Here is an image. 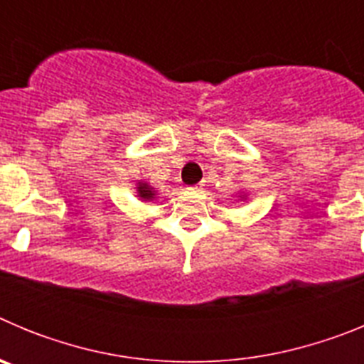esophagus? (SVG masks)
<instances>
[{
	"instance_id": "34e87169",
	"label": "esophagus",
	"mask_w": 364,
	"mask_h": 364,
	"mask_svg": "<svg viewBox=\"0 0 364 364\" xmlns=\"http://www.w3.org/2000/svg\"><path fill=\"white\" fill-rule=\"evenodd\" d=\"M189 189H191V191H200L202 186H193V188H189Z\"/></svg>"
}]
</instances>
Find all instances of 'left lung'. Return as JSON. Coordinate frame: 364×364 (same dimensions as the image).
Returning <instances> with one entry per match:
<instances>
[{
    "instance_id": "obj_1",
    "label": "left lung",
    "mask_w": 364,
    "mask_h": 364,
    "mask_svg": "<svg viewBox=\"0 0 364 364\" xmlns=\"http://www.w3.org/2000/svg\"><path fill=\"white\" fill-rule=\"evenodd\" d=\"M239 197H240V198H239V200H246V197H247V193L240 191V193H239Z\"/></svg>"
}]
</instances>
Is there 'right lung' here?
<instances>
[{
  "instance_id": "right-lung-1",
  "label": "right lung",
  "mask_w": 364,
  "mask_h": 364,
  "mask_svg": "<svg viewBox=\"0 0 364 364\" xmlns=\"http://www.w3.org/2000/svg\"><path fill=\"white\" fill-rule=\"evenodd\" d=\"M136 197L144 202H151L156 198V189L153 188L147 182H142V180H138L136 182Z\"/></svg>"
}]
</instances>
